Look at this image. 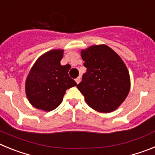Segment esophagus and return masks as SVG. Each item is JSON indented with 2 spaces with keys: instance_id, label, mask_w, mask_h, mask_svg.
I'll return each instance as SVG.
<instances>
[{
  "instance_id": "34e87169",
  "label": "esophagus",
  "mask_w": 155,
  "mask_h": 155,
  "mask_svg": "<svg viewBox=\"0 0 155 155\" xmlns=\"http://www.w3.org/2000/svg\"><path fill=\"white\" fill-rule=\"evenodd\" d=\"M75 81L77 82V84H78L79 82L81 81V77H78V78H77L75 79Z\"/></svg>"
}]
</instances>
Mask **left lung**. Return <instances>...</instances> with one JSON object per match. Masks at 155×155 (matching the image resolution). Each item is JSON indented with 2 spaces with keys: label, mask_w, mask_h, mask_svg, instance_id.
<instances>
[{
  "label": "left lung",
  "mask_w": 155,
  "mask_h": 155,
  "mask_svg": "<svg viewBox=\"0 0 155 155\" xmlns=\"http://www.w3.org/2000/svg\"><path fill=\"white\" fill-rule=\"evenodd\" d=\"M87 68L77 87L91 109L100 113L115 110L130 91V75L124 61L105 45L92 46L82 50Z\"/></svg>",
  "instance_id": "1"
}]
</instances>
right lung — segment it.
<instances>
[{"instance_id": "right-lung-1", "label": "right lung", "mask_w": 155, "mask_h": 155, "mask_svg": "<svg viewBox=\"0 0 155 155\" xmlns=\"http://www.w3.org/2000/svg\"><path fill=\"white\" fill-rule=\"evenodd\" d=\"M64 50H53L41 56L30 71L25 91L30 103L44 111L55 109L62 102L66 90L77 85L68 75L71 66H62Z\"/></svg>"}]
</instances>
